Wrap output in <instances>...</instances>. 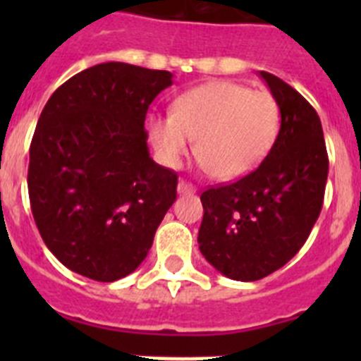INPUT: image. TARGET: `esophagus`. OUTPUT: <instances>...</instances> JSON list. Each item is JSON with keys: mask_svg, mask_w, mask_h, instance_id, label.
Returning <instances> with one entry per match:
<instances>
[{"mask_svg": "<svg viewBox=\"0 0 361 361\" xmlns=\"http://www.w3.org/2000/svg\"><path fill=\"white\" fill-rule=\"evenodd\" d=\"M177 191L180 193V195H191V193H195L197 188L193 186V184L186 183V180H180V183H178V186H177Z\"/></svg>", "mask_w": 361, "mask_h": 361, "instance_id": "34e87169", "label": "esophagus"}]
</instances>
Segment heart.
<instances>
[{
	"mask_svg": "<svg viewBox=\"0 0 361 361\" xmlns=\"http://www.w3.org/2000/svg\"><path fill=\"white\" fill-rule=\"evenodd\" d=\"M280 110L266 90L233 81H212L178 95L171 114L149 119V141L162 164L177 168L193 149L216 178L253 171L276 141Z\"/></svg>",
	"mask_w": 361,
	"mask_h": 361,
	"instance_id": "1",
	"label": "heart"
}]
</instances>
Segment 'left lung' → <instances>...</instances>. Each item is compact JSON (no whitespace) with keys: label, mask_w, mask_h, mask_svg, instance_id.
Returning a JSON list of instances; mask_svg holds the SVG:
<instances>
[{"label":"left lung","mask_w":361,"mask_h":361,"mask_svg":"<svg viewBox=\"0 0 361 361\" xmlns=\"http://www.w3.org/2000/svg\"><path fill=\"white\" fill-rule=\"evenodd\" d=\"M258 75L279 103L275 145L257 170L200 195V253L240 282L264 279L298 253L322 212L329 171L317 110L273 73Z\"/></svg>","instance_id":"1"}]
</instances>
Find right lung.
Returning a JSON list of instances; mask_svg holds the SVG:
<instances>
[{"instance_id": "add662e5", "label": "right lung", "mask_w": 361, "mask_h": 361, "mask_svg": "<svg viewBox=\"0 0 361 361\" xmlns=\"http://www.w3.org/2000/svg\"><path fill=\"white\" fill-rule=\"evenodd\" d=\"M173 73L101 63L63 82L30 145L28 197L54 257L73 273L114 282L148 255L177 199V175L149 157L145 119Z\"/></svg>"}]
</instances>
